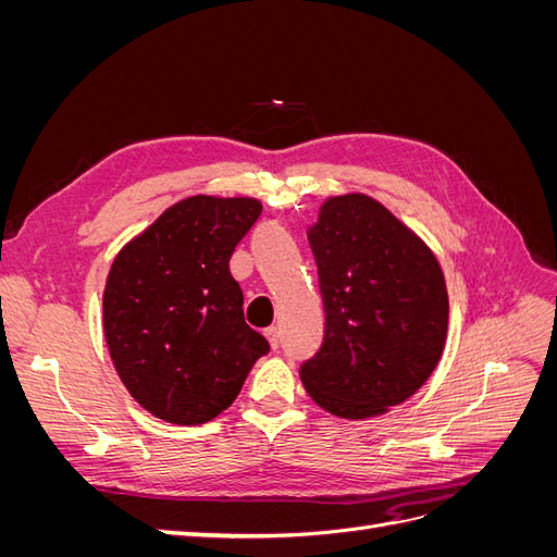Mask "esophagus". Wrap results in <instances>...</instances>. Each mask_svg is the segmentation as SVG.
<instances>
[{
    "label": "esophagus",
    "mask_w": 557,
    "mask_h": 557,
    "mask_svg": "<svg viewBox=\"0 0 557 557\" xmlns=\"http://www.w3.org/2000/svg\"><path fill=\"white\" fill-rule=\"evenodd\" d=\"M264 334H267L269 344H272L274 348H278V344H281V330L274 325V327H267V330H264Z\"/></svg>",
    "instance_id": "esophagus-1"
}]
</instances>
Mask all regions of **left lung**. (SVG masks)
Here are the masks:
<instances>
[{
	"label": "left lung",
	"instance_id": "left-lung-1",
	"mask_svg": "<svg viewBox=\"0 0 557 557\" xmlns=\"http://www.w3.org/2000/svg\"><path fill=\"white\" fill-rule=\"evenodd\" d=\"M323 346L299 367L311 399L360 420L409 399L440 364L448 293L428 244L362 193L325 199L309 227Z\"/></svg>",
	"mask_w": 557,
	"mask_h": 557
}]
</instances>
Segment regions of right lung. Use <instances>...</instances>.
Wrapping results in <instances>:
<instances>
[{
    "label": "right lung",
    "instance_id": "add662e5",
    "mask_svg": "<svg viewBox=\"0 0 557 557\" xmlns=\"http://www.w3.org/2000/svg\"><path fill=\"white\" fill-rule=\"evenodd\" d=\"M262 213L252 197L176 201L117 252L104 288V336L117 376L146 411L201 425L237 399L269 350L246 325L230 258Z\"/></svg>",
    "mask_w": 557,
    "mask_h": 557
}]
</instances>
